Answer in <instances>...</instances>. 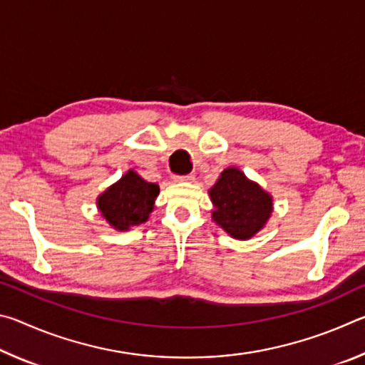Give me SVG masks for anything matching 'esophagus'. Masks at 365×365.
I'll return each instance as SVG.
<instances>
[{
    "instance_id": "esophagus-1",
    "label": "esophagus",
    "mask_w": 365,
    "mask_h": 365,
    "mask_svg": "<svg viewBox=\"0 0 365 365\" xmlns=\"http://www.w3.org/2000/svg\"><path fill=\"white\" fill-rule=\"evenodd\" d=\"M175 178H177V180H180V182H193L195 175L193 174H185V175H177Z\"/></svg>"
}]
</instances>
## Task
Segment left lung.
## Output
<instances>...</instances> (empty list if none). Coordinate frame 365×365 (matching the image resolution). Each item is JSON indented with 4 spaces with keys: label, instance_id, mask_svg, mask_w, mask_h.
Returning a JSON list of instances; mask_svg holds the SVG:
<instances>
[{
    "label": "left lung",
    "instance_id": "obj_1",
    "mask_svg": "<svg viewBox=\"0 0 365 365\" xmlns=\"http://www.w3.org/2000/svg\"><path fill=\"white\" fill-rule=\"evenodd\" d=\"M209 195L215 207L212 219L233 238H251L270 217L272 196L235 168L222 172Z\"/></svg>",
    "mask_w": 365,
    "mask_h": 365
}]
</instances>
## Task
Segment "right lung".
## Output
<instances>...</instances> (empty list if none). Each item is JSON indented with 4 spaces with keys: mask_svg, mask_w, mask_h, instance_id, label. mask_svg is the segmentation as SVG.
I'll list each match as a JSON object with an SVG mask.
<instances>
[{
    "mask_svg": "<svg viewBox=\"0 0 365 365\" xmlns=\"http://www.w3.org/2000/svg\"><path fill=\"white\" fill-rule=\"evenodd\" d=\"M158 195L156 183L146 182L137 175V172L128 170L119 182L98 197V207L114 228L127 230L128 227L146 222Z\"/></svg>",
    "mask_w": 365,
    "mask_h": 365,
    "instance_id": "right-lung-1",
    "label": "right lung"
}]
</instances>
